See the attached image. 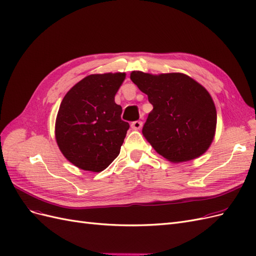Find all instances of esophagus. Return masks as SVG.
Masks as SVG:
<instances>
[{"label": "esophagus", "instance_id": "obj_1", "mask_svg": "<svg viewBox=\"0 0 256 256\" xmlns=\"http://www.w3.org/2000/svg\"><path fill=\"white\" fill-rule=\"evenodd\" d=\"M142 125H143V122L141 120H136V122H131V128H132L134 130H138L142 128Z\"/></svg>", "mask_w": 256, "mask_h": 256}]
</instances>
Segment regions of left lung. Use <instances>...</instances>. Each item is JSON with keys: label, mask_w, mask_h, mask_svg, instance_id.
Segmentation results:
<instances>
[{"label": "left lung", "mask_w": 256, "mask_h": 256, "mask_svg": "<svg viewBox=\"0 0 256 256\" xmlns=\"http://www.w3.org/2000/svg\"><path fill=\"white\" fill-rule=\"evenodd\" d=\"M130 79L152 104L142 134L159 154L178 164L196 159L209 148L216 111L205 88L180 72H132Z\"/></svg>", "instance_id": "left-lung-1"}]
</instances>
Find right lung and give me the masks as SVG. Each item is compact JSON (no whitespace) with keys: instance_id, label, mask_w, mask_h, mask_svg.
<instances>
[{"instance_id":"obj_1","label":"right lung","mask_w":256,"mask_h":256,"mask_svg":"<svg viewBox=\"0 0 256 256\" xmlns=\"http://www.w3.org/2000/svg\"><path fill=\"white\" fill-rule=\"evenodd\" d=\"M125 78V72L90 74L62 100L56 138L74 166L102 172L120 154L129 124L122 120V106L114 97Z\"/></svg>"}]
</instances>
